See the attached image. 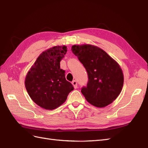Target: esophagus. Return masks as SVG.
Wrapping results in <instances>:
<instances>
[{
  "mask_svg": "<svg viewBox=\"0 0 148 148\" xmlns=\"http://www.w3.org/2000/svg\"><path fill=\"white\" fill-rule=\"evenodd\" d=\"M72 84H73V86H74V88L75 89H77V81H75V80L73 81V82H72Z\"/></svg>",
  "mask_w": 148,
  "mask_h": 148,
  "instance_id": "obj_1",
  "label": "esophagus"
}]
</instances>
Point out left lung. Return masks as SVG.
<instances>
[{"label": "left lung", "mask_w": 148, "mask_h": 148, "mask_svg": "<svg viewBox=\"0 0 148 148\" xmlns=\"http://www.w3.org/2000/svg\"><path fill=\"white\" fill-rule=\"evenodd\" d=\"M71 50L88 74L87 87L81 89L87 101L97 108L111 104L120 94L124 84L119 64L103 49L91 44L74 45Z\"/></svg>", "instance_id": "8db88e82"}]
</instances>
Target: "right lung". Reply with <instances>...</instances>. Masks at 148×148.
I'll use <instances>...</instances> for the list:
<instances>
[{
    "instance_id": "add662e5",
    "label": "right lung",
    "mask_w": 148,
    "mask_h": 148,
    "mask_svg": "<svg viewBox=\"0 0 148 148\" xmlns=\"http://www.w3.org/2000/svg\"><path fill=\"white\" fill-rule=\"evenodd\" d=\"M67 46L56 45L39 56L25 78V86L32 100L42 108L53 110L61 106L74 89L60 69V62Z\"/></svg>"
}]
</instances>
